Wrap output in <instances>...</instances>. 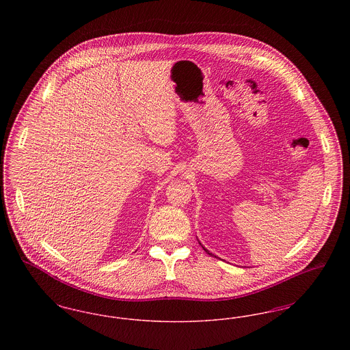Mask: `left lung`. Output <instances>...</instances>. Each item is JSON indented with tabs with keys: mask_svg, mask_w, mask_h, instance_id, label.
I'll use <instances>...</instances> for the list:
<instances>
[{
	"mask_svg": "<svg viewBox=\"0 0 350 350\" xmlns=\"http://www.w3.org/2000/svg\"><path fill=\"white\" fill-rule=\"evenodd\" d=\"M200 245H202V244H200ZM202 248H203V250H204V252H206V253H207V254H210V256H214V254H213V253H210V252H208V250H206V248H204V247H203V245H202ZM215 257H217V256H215Z\"/></svg>",
	"mask_w": 350,
	"mask_h": 350,
	"instance_id": "obj_1",
	"label": "left lung"
}]
</instances>
